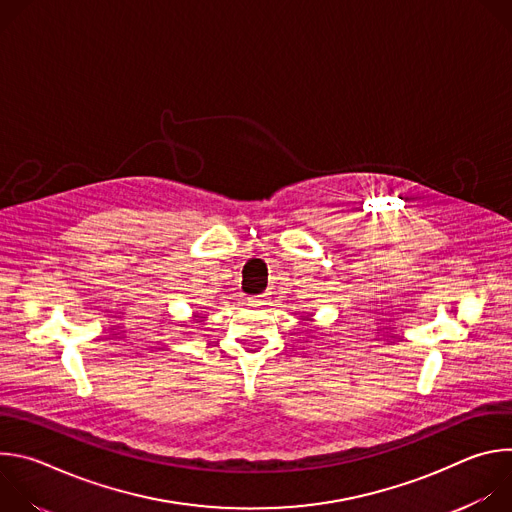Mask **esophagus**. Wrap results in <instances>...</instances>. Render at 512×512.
Here are the masks:
<instances>
[{"mask_svg":"<svg viewBox=\"0 0 512 512\" xmlns=\"http://www.w3.org/2000/svg\"><path fill=\"white\" fill-rule=\"evenodd\" d=\"M249 306H261L265 302V296H253V298H247Z\"/></svg>","mask_w":512,"mask_h":512,"instance_id":"34e87169","label":"esophagus"}]
</instances>
